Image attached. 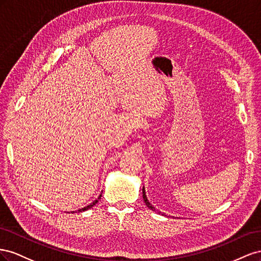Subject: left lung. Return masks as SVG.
<instances>
[{
    "label": "left lung",
    "instance_id": "obj_1",
    "mask_svg": "<svg viewBox=\"0 0 261 261\" xmlns=\"http://www.w3.org/2000/svg\"><path fill=\"white\" fill-rule=\"evenodd\" d=\"M143 191H142V193H143V200H144V202H145V204L148 206V207H150V209L151 210H153V211H155V209H154V207L150 204V202H148V200H147V198H146V196H145V191H144V188L142 189ZM160 213V212H159Z\"/></svg>",
    "mask_w": 261,
    "mask_h": 261
}]
</instances>
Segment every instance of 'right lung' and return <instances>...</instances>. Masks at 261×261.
<instances>
[{
	"label": "right lung",
	"mask_w": 261,
	"mask_h": 261,
	"mask_svg": "<svg viewBox=\"0 0 261 261\" xmlns=\"http://www.w3.org/2000/svg\"><path fill=\"white\" fill-rule=\"evenodd\" d=\"M100 197H101V195H100V196H99V197H98V198H97V200H95V201H94V202H93V203H91V204H89V205H87V206H85V207H83V209H82V210H79V211H77V212H82V211H86V210H88V209H91V207H92V206H94V205H95V204H96V203H97V202H98V200H99V199H100Z\"/></svg>",
	"instance_id": "1"
}]
</instances>
